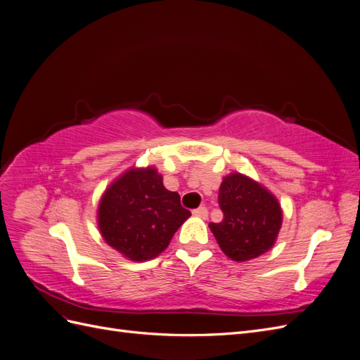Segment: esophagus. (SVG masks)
Returning <instances> with one entry per match:
<instances>
[{"instance_id":"esophagus-1","label":"esophagus","mask_w":360,"mask_h":360,"mask_svg":"<svg viewBox=\"0 0 360 360\" xmlns=\"http://www.w3.org/2000/svg\"><path fill=\"white\" fill-rule=\"evenodd\" d=\"M193 216L201 217V219H207V216H209V210H207V207H198V209H195L192 212Z\"/></svg>"}]
</instances>
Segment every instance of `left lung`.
<instances>
[{
	"label": "left lung",
	"instance_id": "left-lung-1",
	"mask_svg": "<svg viewBox=\"0 0 360 360\" xmlns=\"http://www.w3.org/2000/svg\"><path fill=\"white\" fill-rule=\"evenodd\" d=\"M224 219L209 224L222 252L233 261H249L274 248L282 225L281 204L264 186L240 172L224 177L219 188Z\"/></svg>",
	"mask_w": 360,
	"mask_h": 360
}]
</instances>
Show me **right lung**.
<instances>
[{
    "instance_id": "obj_1",
    "label": "right lung",
    "mask_w": 360,
    "mask_h": 360,
    "mask_svg": "<svg viewBox=\"0 0 360 360\" xmlns=\"http://www.w3.org/2000/svg\"><path fill=\"white\" fill-rule=\"evenodd\" d=\"M189 216L155 167L130 168L102 195L97 225L108 245L141 263L162 254Z\"/></svg>"
}]
</instances>
